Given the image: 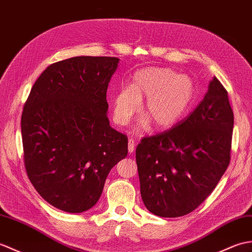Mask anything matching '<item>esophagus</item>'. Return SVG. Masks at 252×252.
<instances>
[{
  "label": "esophagus",
  "instance_id": "1",
  "mask_svg": "<svg viewBox=\"0 0 252 252\" xmlns=\"http://www.w3.org/2000/svg\"><path fill=\"white\" fill-rule=\"evenodd\" d=\"M134 149H135V143H134V140L132 138H130L127 140V151H128V154H133Z\"/></svg>",
  "mask_w": 252,
  "mask_h": 252
}]
</instances>
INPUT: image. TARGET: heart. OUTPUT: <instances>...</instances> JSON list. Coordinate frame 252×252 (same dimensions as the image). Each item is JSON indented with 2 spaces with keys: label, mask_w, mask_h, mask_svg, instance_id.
I'll use <instances>...</instances> for the list:
<instances>
[{
  "label": "heart",
  "mask_w": 252,
  "mask_h": 252,
  "mask_svg": "<svg viewBox=\"0 0 252 252\" xmlns=\"http://www.w3.org/2000/svg\"><path fill=\"white\" fill-rule=\"evenodd\" d=\"M195 88L188 75H176L172 69L145 67L133 75L130 87H124L114 97V119L126 126L139 109L138 131H145L150 122L158 128H167L178 122L194 99Z\"/></svg>",
  "instance_id": "heart-1"
}]
</instances>
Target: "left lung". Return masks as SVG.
<instances>
[{
  "label": "left lung",
  "mask_w": 252,
  "mask_h": 252,
  "mask_svg": "<svg viewBox=\"0 0 252 252\" xmlns=\"http://www.w3.org/2000/svg\"><path fill=\"white\" fill-rule=\"evenodd\" d=\"M233 126L227 92L213 77L188 118L143 138L136 163L146 208L159 217L176 218L200 206L229 165Z\"/></svg>",
  "instance_id": "8db88e82"
}]
</instances>
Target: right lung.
<instances>
[{"mask_svg":"<svg viewBox=\"0 0 252 252\" xmlns=\"http://www.w3.org/2000/svg\"><path fill=\"white\" fill-rule=\"evenodd\" d=\"M118 58L74 57L40 74L23 107L28 177L46 202L66 213L96 204L105 180L127 155V137L109 126L106 92Z\"/></svg>","mask_w":252,"mask_h":252,"instance_id":"1","label":"right lung"}]
</instances>
